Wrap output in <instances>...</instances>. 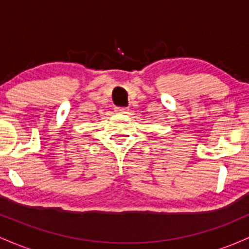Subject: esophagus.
Wrapping results in <instances>:
<instances>
[{"label": "esophagus", "instance_id": "34e87169", "mask_svg": "<svg viewBox=\"0 0 249 249\" xmlns=\"http://www.w3.org/2000/svg\"><path fill=\"white\" fill-rule=\"evenodd\" d=\"M115 111L117 113H127L128 108L127 107H116Z\"/></svg>", "mask_w": 249, "mask_h": 249}]
</instances>
